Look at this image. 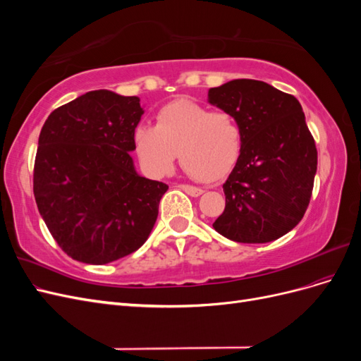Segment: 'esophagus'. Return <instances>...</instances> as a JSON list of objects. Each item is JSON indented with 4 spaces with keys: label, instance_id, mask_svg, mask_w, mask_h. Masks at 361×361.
I'll return each instance as SVG.
<instances>
[{
    "label": "esophagus",
    "instance_id": "34e87169",
    "mask_svg": "<svg viewBox=\"0 0 361 361\" xmlns=\"http://www.w3.org/2000/svg\"><path fill=\"white\" fill-rule=\"evenodd\" d=\"M179 188L183 190L188 195H191V197H199V195L203 194V190H202V188L192 187V185H187V183H180Z\"/></svg>",
    "mask_w": 361,
    "mask_h": 361
}]
</instances>
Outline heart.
<instances>
[{
	"label": "heart",
	"instance_id": "b5f03b06",
	"mask_svg": "<svg viewBox=\"0 0 361 361\" xmlns=\"http://www.w3.org/2000/svg\"><path fill=\"white\" fill-rule=\"evenodd\" d=\"M138 158L152 176H162L179 154L180 167L200 182H214L231 170L243 149V128L231 111L176 99L157 114V126L135 129Z\"/></svg>",
	"mask_w": 361,
	"mask_h": 361
}]
</instances>
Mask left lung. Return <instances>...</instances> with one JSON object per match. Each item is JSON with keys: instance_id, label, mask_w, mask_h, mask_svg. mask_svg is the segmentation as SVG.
<instances>
[{"instance_id": "8db88e82", "label": "left lung", "mask_w": 361, "mask_h": 361, "mask_svg": "<svg viewBox=\"0 0 361 361\" xmlns=\"http://www.w3.org/2000/svg\"><path fill=\"white\" fill-rule=\"evenodd\" d=\"M243 128V149L223 191L224 212L212 224L227 239L265 244L297 226L310 203L318 150L301 104L256 80H233L207 93Z\"/></svg>"}]
</instances>
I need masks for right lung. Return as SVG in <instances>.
<instances>
[{
	"instance_id": "obj_1",
	"label": "right lung",
	"mask_w": 361,
	"mask_h": 361,
	"mask_svg": "<svg viewBox=\"0 0 361 361\" xmlns=\"http://www.w3.org/2000/svg\"><path fill=\"white\" fill-rule=\"evenodd\" d=\"M137 96L89 92L54 110L39 135L32 191L56 243L72 259L110 264L146 243L166 183L135 171Z\"/></svg>"
}]
</instances>
